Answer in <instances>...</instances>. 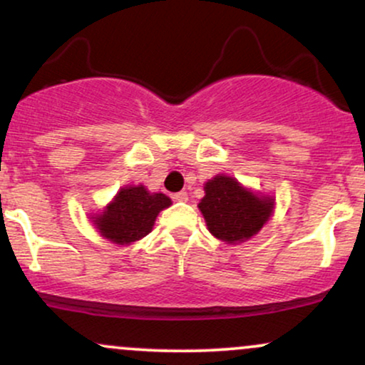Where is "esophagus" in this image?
Instances as JSON below:
<instances>
[{"mask_svg": "<svg viewBox=\"0 0 365 365\" xmlns=\"http://www.w3.org/2000/svg\"><path fill=\"white\" fill-rule=\"evenodd\" d=\"M173 199L175 200H177V202H187V200H188V194H187V192H177V194H175L173 195Z\"/></svg>", "mask_w": 365, "mask_h": 365, "instance_id": "34e87169", "label": "esophagus"}]
</instances>
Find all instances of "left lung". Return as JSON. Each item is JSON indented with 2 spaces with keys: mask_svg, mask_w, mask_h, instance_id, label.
Wrapping results in <instances>:
<instances>
[{
  "mask_svg": "<svg viewBox=\"0 0 365 365\" xmlns=\"http://www.w3.org/2000/svg\"><path fill=\"white\" fill-rule=\"evenodd\" d=\"M204 190L199 209L209 232L228 244L255 235L273 212V199L255 195L225 175L209 180Z\"/></svg>",
  "mask_w": 365,
  "mask_h": 365,
  "instance_id": "left-lung-1",
  "label": "left lung"
}]
</instances>
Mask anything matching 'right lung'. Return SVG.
<instances>
[{"mask_svg": "<svg viewBox=\"0 0 365 365\" xmlns=\"http://www.w3.org/2000/svg\"><path fill=\"white\" fill-rule=\"evenodd\" d=\"M171 204L165 194H149L144 187L121 188L106 211L96 217L99 233L115 244H132L149 235L159 211Z\"/></svg>", "mask_w": 365, "mask_h": 365, "instance_id": "add662e5", "label": "right lung"}]
</instances>
